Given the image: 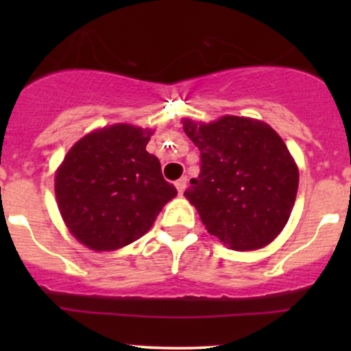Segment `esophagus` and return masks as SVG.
<instances>
[{
	"label": "esophagus",
	"instance_id": "esophagus-1",
	"mask_svg": "<svg viewBox=\"0 0 351 351\" xmlns=\"http://www.w3.org/2000/svg\"><path fill=\"white\" fill-rule=\"evenodd\" d=\"M186 183H188V180L184 178V176H183V178H180V180L175 183V186H176V189H178L180 195H183L184 189H186Z\"/></svg>",
	"mask_w": 351,
	"mask_h": 351
}]
</instances>
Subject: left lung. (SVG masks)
<instances>
[{"label":"left lung","mask_w":351,"mask_h":351,"mask_svg":"<svg viewBox=\"0 0 351 351\" xmlns=\"http://www.w3.org/2000/svg\"><path fill=\"white\" fill-rule=\"evenodd\" d=\"M201 152V171L184 196L211 236L234 251L272 243L287 224L299 170L284 140L267 123L224 115L211 123L183 120Z\"/></svg>","instance_id":"1"}]
</instances>
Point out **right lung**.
Instances as JSON below:
<instances>
[{"label":"right lung","instance_id":"obj_1","mask_svg":"<svg viewBox=\"0 0 351 351\" xmlns=\"http://www.w3.org/2000/svg\"><path fill=\"white\" fill-rule=\"evenodd\" d=\"M152 130L115 123L90 132L56 171V199L71 234L94 251L140 239L176 188L147 152Z\"/></svg>","mask_w":351,"mask_h":351}]
</instances>
